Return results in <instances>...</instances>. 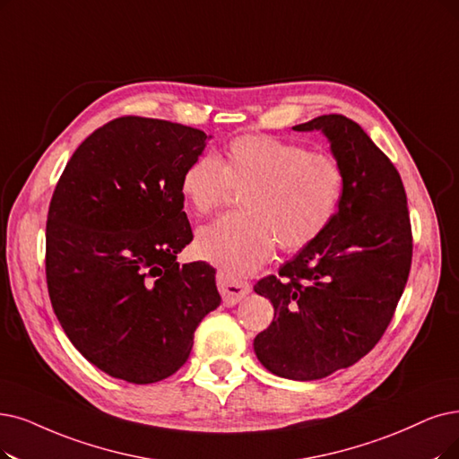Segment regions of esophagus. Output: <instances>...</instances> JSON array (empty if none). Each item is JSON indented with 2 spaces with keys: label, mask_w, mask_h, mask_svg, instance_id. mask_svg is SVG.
<instances>
[{
  "label": "esophagus",
  "mask_w": 459,
  "mask_h": 459,
  "mask_svg": "<svg viewBox=\"0 0 459 459\" xmlns=\"http://www.w3.org/2000/svg\"><path fill=\"white\" fill-rule=\"evenodd\" d=\"M216 284H218V290L220 293H222V299L226 305H235L239 303L247 293H250V284L241 281V279H235V277H230V274L220 271L216 274Z\"/></svg>",
  "instance_id": "34e87169"
}]
</instances>
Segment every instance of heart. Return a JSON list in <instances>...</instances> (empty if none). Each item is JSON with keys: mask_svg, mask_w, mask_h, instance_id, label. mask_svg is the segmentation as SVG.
I'll return each instance as SVG.
<instances>
[{"mask_svg": "<svg viewBox=\"0 0 459 459\" xmlns=\"http://www.w3.org/2000/svg\"><path fill=\"white\" fill-rule=\"evenodd\" d=\"M178 190L197 216L218 209L231 190L241 192V212L218 218L195 237L199 258L237 279L262 267L274 245L291 254L316 243L339 214L346 175L333 154L248 134L228 143L222 161L209 152L195 156Z\"/></svg>", "mask_w": 459, "mask_h": 459, "instance_id": "obj_1", "label": "heart"}]
</instances>
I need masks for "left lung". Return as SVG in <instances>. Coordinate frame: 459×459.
I'll return each mask as SVG.
<instances>
[{"instance_id": "1", "label": "left lung", "mask_w": 459, "mask_h": 459, "mask_svg": "<svg viewBox=\"0 0 459 459\" xmlns=\"http://www.w3.org/2000/svg\"><path fill=\"white\" fill-rule=\"evenodd\" d=\"M293 130L327 137L346 190L320 239L254 286L274 308L254 352L273 375L316 380L351 368L386 332L409 279L412 231L401 177L359 124L322 115Z\"/></svg>"}]
</instances>
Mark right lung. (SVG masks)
Wrapping results in <instances>:
<instances>
[{"label":"right lung","mask_w":459,"mask_h":459,"mask_svg":"<svg viewBox=\"0 0 459 459\" xmlns=\"http://www.w3.org/2000/svg\"><path fill=\"white\" fill-rule=\"evenodd\" d=\"M205 132L120 117L86 137L52 194L48 296L73 346L98 369L134 384L177 373L194 332L220 305L207 262L178 265L194 233L178 190Z\"/></svg>","instance_id":"obj_1"}]
</instances>
